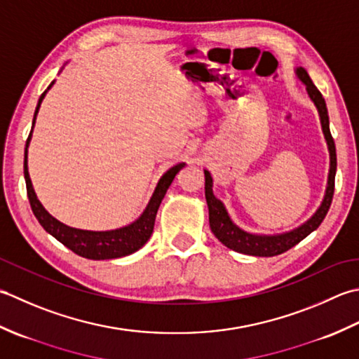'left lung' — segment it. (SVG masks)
Wrapping results in <instances>:
<instances>
[{
  "label": "left lung",
  "instance_id": "obj_1",
  "mask_svg": "<svg viewBox=\"0 0 359 359\" xmlns=\"http://www.w3.org/2000/svg\"><path fill=\"white\" fill-rule=\"evenodd\" d=\"M296 74L305 83L306 93H309L310 99L314 102V105L318 108L320 126H323V131L328 145V151H330V173H328V186L325 190L324 201L316 210V214H314L309 222L304 223L302 226H299L297 229L279 233V236H255V233L241 231L238 226L232 223L228 212H226L223 206V203L220 200H217L214 192H212L210 173L208 170H204V181H206V184H204V194H206V201L209 208L210 229L214 232V236L232 251L248 254V255H257V257H273V255H279L285 251L291 250L292 246H296L299 241L304 240L309 233H311L314 229H318L319 224L324 222L328 209H330L333 194H334L336 147H334L333 136L330 133V121H328L327 105L323 94H320V91L311 82L309 72H306L304 68H297Z\"/></svg>",
  "mask_w": 359,
  "mask_h": 359
}]
</instances>
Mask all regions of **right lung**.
I'll list each match as a JSON object with an SVG mask.
<instances>
[{"instance_id": "add662e5", "label": "right lung", "mask_w": 359, "mask_h": 359, "mask_svg": "<svg viewBox=\"0 0 359 359\" xmlns=\"http://www.w3.org/2000/svg\"><path fill=\"white\" fill-rule=\"evenodd\" d=\"M53 83L49 85V88L53 86ZM46 91L41 94L39 99V104H36L32 127L35 123L36 113H39V108L41 105V100L45 97ZM31 136H32V130L31 133H29V137L26 141V149H25V180H26L29 203H31L34 215L36 217L39 223L43 226V229L49 232L53 237H55L60 243L69 248L72 252H76L77 255H80V257L91 259V260L123 257V255L133 254L137 250H141V248L147 243L153 232V226H155V218H156V212L159 209V204L163 201L167 189H169V186L172 184L173 178L177 177V173L186 165L184 163L173 165L172 169L167 170L163 177H161L155 192L151 195L150 203L142 212V215L139 217L135 223L126 226V228H119L114 231H104V232L83 231V229L69 228V226L55 220V218L53 215H49L46 209L41 206V203L36 200V195L34 192L32 182H31V178H29V172H27V147H29V141H31Z\"/></svg>"}]
</instances>
